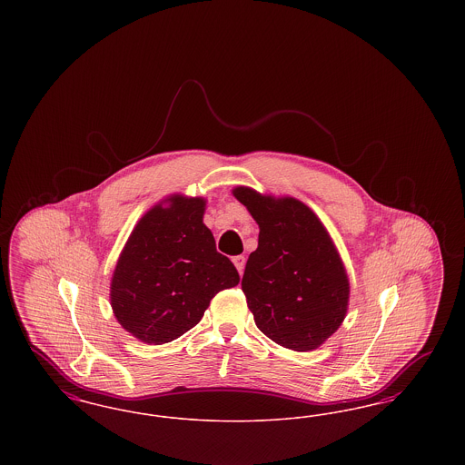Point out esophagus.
<instances>
[{
  "mask_svg": "<svg viewBox=\"0 0 465 465\" xmlns=\"http://www.w3.org/2000/svg\"><path fill=\"white\" fill-rule=\"evenodd\" d=\"M233 265L237 266L239 273L242 275L243 266H245V258H243L242 254H241V256H233Z\"/></svg>",
  "mask_w": 465,
  "mask_h": 465,
  "instance_id": "34e87169",
  "label": "esophagus"
}]
</instances>
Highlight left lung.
Instances as JSON below:
<instances>
[{
    "label": "left lung",
    "mask_w": 465,
    "mask_h": 465,
    "mask_svg": "<svg viewBox=\"0 0 465 465\" xmlns=\"http://www.w3.org/2000/svg\"><path fill=\"white\" fill-rule=\"evenodd\" d=\"M233 197L260 226L258 249L242 277L247 307L275 343L309 352L336 331L349 307L351 284L328 230L303 202L237 186Z\"/></svg>",
    "instance_id": "8db88e82"
}]
</instances>
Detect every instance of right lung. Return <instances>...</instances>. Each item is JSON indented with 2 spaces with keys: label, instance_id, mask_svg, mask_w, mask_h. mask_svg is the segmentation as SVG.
I'll return each instance as SVG.
<instances>
[{
  "label": "right lung",
  "instance_id": "1",
  "mask_svg": "<svg viewBox=\"0 0 465 465\" xmlns=\"http://www.w3.org/2000/svg\"><path fill=\"white\" fill-rule=\"evenodd\" d=\"M205 200L173 195L156 203L125 243L111 279V309L137 340L162 345L199 324L211 300L239 284L203 224Z\"/></svg>",
  "mask_w": 465,
  "mask_h": 465
}]
</instances>
